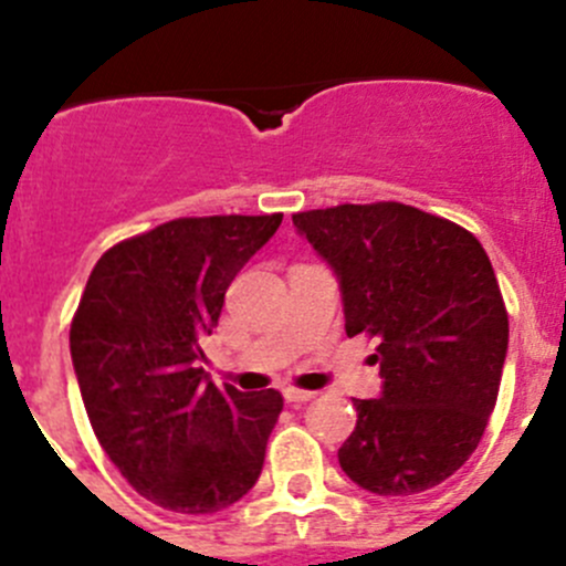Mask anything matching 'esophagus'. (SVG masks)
Listing matches in <instances>:
<instances>
[{
  "label": "esophagus",
  "instance_id": "obj_1",
  "mask_svg": "<svg viewBox=\"0 0 566 566\" xmlns=\"http://www.w3.org/2000/svg\"><path fill=\"white\" fill-rule=\"evenodd\" d=\"M312 397H315V391L293 389V386H287V389H284V399H287V402H310Z\"/></svg>",
  "mask_w": 566,
  "mask_h": 566
}]
</instances>
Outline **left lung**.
Listing matches in <instances>:
<instances>
[{"mask_svg":"<svg viewBox=\"0 0 566 566\" xmlns=\"http://www.w3.org/2000/svg\"><path fill=\"white\" fill-rule=\"evenodd\" d=\"M293 224L339 279L347 336L378 339V399L339 465L358 488L413 495L473 454L499 397L510 317L488 251L468 230L402 202L336 205Z\"/></svg>","mask_w":566,"mask_h":566,"instance_id":"1","label":"left lung"}]
</instances>
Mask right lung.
<instances>
[{"mask_svg": "<svg viewBox=\"0 0 566 566\" xmlns=\"http://www.w3.org/2000/svg\"><path fill=\"white\" fill-rule=\"evenodd\" d=\"M279 224L282 213L175 219L112 247L90 273L71 323L84 408L108 460L164 510L210 515L260 479L282 394L219 389L199 342Z\"/></svg>", "mask_w": 566, "mask_h": 566, "instance_id": "obj_1", "label": "right lung"}]
</instances>
